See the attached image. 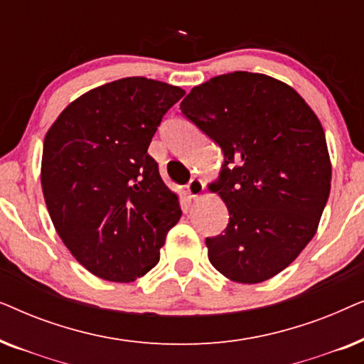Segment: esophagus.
I'll return each instance as SVG.
<instances>
[{
  "label": "esophagus",
  "mask_w": 364,
  "mask_h": 364,
  "mask_svg": "<svg viewBox=\"0 0 364 364\" xmlns=\"http://www.w3.org/2000/svg\"><path fill=\"white\" fill-rule=\"evenodd\" d=\"M187 193H188V197H192V198H197V197H200L202 193H203V191H205V183H203L200 178H191V182L187 183Z\"/></svg>",
  "instance_id": "esophagus-1"
}]
</instances>
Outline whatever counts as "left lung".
I'll use <instances>...</instances> for the list:
<instances>
[{
	"instance_id": "8db88e82",
	"label": "left lung",
	"mask_w": 364,
	"mask_h": 364,
	"mask_svg": "<svg viewBox=\"0 0 364 364\" xmlns=\"http://www.w3.org/2000/svg\"><path fill=\"white\" fill-rule=\"evenodd\" d=\"M181 111L225 157L212 188L230 218L205 238L208 260L237 283L275 277L315 235L330 196L320 121L295 89L247 71L193 87Z\"/></svg>"
}]
</instances>
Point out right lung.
I'll return each instance as SVG.
<instances>
[{"instance_id":"obj_1","label":"right lung","mask_w":364,"mask_h":364,"mask_svg":"<svg viewBox=\"0 0 364 364\" xmlns=\"http://www.w3.org/2000/svg\"><path fill=\"white\" fill-rule=\"evenodd\" d=\"M183 94L154 79H119L69 104L46 134L48 212L73 257L102 280L146 275L182 215L147 149Z\"/></svg>"}]
</instances>
